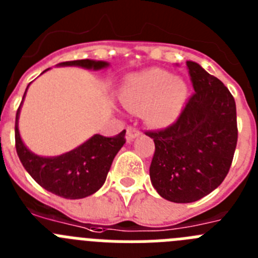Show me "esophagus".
Here are the masks:
<instances>
[{"mask_svg": "<svg viewBox=\"0 0 258 258\" xmlns=\"http://www.w3.org/2000/svg\"><path fill=\"white\" fill-rule=\"evenodd\" d=\"M137 136H140V129L133 125H129L126 127V138L127 141H133Z\"/></svg>", "mask_w": 258, "mask_h": 258, "instance_id": "34e87169", "label": "esophagus"}]
</instances>
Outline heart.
Masks as SVG:
<instances>
[{
	"label": "heart",
	"instance_id": "b5f03b06",
	"mask_svg": "<svg viewBox=\"0 0 258 258\" xmlns=\"http://www.w3.org/2000/svg\"><path fill=\"white\" fill-rule=\"evenodd\" d=\"M186 99V84L157 68L127 76L121 90L122 104L133 111L147 109V118L156 125L174 121Z\"/></svg>",
	"mask_w": 258,
	"mask_h": 258
}]
</instances>
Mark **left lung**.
Instances as JSON below:
<instances>
[{
    "label": "left lung",
    "instance_id": "obj_1",
    "mask_svg": "<svg viewBox=\"0 0 258 258\" xmlns=\"http://www.w3.org/2000/svg\"><path fill=\"white\" fill-rule=\"evenodd\" d=\"M195 90L173 124L147 131L154 138L152 186L173 203H192L217 188L231 166L238 142L235 99L217 77L186 61Z\"/></svg>",
    "mask_w": 258,
    "mask_h": 258
}]
</instances>
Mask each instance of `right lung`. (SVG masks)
I'll return each mask as SVG.
<instances>
[{"label": "right lung", "mask_w": 258, "mask_h": 258, "mask_svg": "<svg viewBox=\"0 0 258 258\" xmlns=\"http://www.w3.org/2000/svg\"><path fill=\"white\" fill-rule=\"evenodd\" d=\"M58 66H80L84 68L101 70L107 67L108 63L81 59L61 61ZM19 109L20 106L15 118V149L24 169L41 187L66 199L86 198L102 187L116 154L126 141L125 131L116 137L95 134L84 145L67 154L56 157H41L32 154L22 142L18 131Z\"/></svg>", "instance_id": "right-lung-1"}]
</instances>
